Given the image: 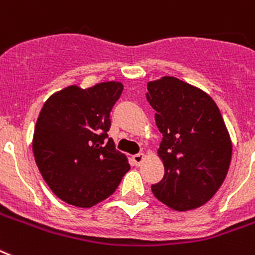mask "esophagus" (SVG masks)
<instances>
[{"mask_svg":"<svg viewBox=\"0 0 255 255\" xmlns=\"http://www.w3.org/2000/svg\"><path fill=\"white\" fill-rule=\"evenodd\" d=\"M143 159H144V154H142V152L133 155V162L135 166H140V164H142V162H143Z\"/></svg>","mask_w":255,"mask_h":255,"instance_id":"esophagus-1","label":"esophagus"}]
</instances>
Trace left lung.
<instances>
[{"label": "left lung", "mask_w": 255, "mask_h": 255, "mask_svg": "<svg viewBox=\"0 0 255 255\" xmlns=\"http://www.w3.org/2000/svg\"><path fill=\"white\" fill-rule=\"evenodd\" d=\"M147 101L162 133L158 155L164 176L151 185L175 211L204 205L221 187L232 159V140L219 107L201 89L164 76L147 84Z\"/></svg>", "instance_id": "1"}]
</instances>
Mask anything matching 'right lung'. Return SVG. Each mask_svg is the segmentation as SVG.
Masks as SVG:
<instances>
[{"label":"right lung","instance_id":"add662e5","mask_svg":"<svg viewBox=\"0 0 255 255\" xmlns=\"http://www.w3.org/2000/svg\"><path fill=\"white\" fill-rule=\"evenodd\" d=\"M124 85H76L48 97L36 120L32 152L51 191L68 204L91 208L115 192L130 170L108 138L111 112Z\"/></svg>","mask_w":255,"mask_h":255}]
</instances>
